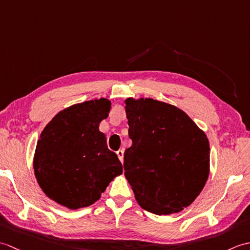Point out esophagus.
<instances>
[{"label": "esophagus", "instance_id": "esophagus-1", "mask_svg": "<svg viewBox=\"0 0 250 250\" xmlns=\"http://www.w3.org/2000/svg\"><path fill=\"white\" fill-rule=\"evenodd\" d=\"M117 156H118V158H119V160L122 162L124 161V150H121V149H119L118 151H117Z\"/></svg>", "mask_w": 250, "mask_h": 250}]
</instances>
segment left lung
Here are the masks:
<instances>
[{"label": "left lung", "mask_w": 250, "mask_h": 250, "mask_svg": "<svg viewBox=\"0 0 250 250\" xmlns=\"http://www.w3.org/2000/svg\"><path fill=\"white\" fill-rule=\"evenodd\" d=\"M125 103L132 140L125 151V176L137 203L156 215L182 211L208 179V139L172 104L151 98Z\"/></svg>", "instance_id": "8db88e82"}]
</instances>
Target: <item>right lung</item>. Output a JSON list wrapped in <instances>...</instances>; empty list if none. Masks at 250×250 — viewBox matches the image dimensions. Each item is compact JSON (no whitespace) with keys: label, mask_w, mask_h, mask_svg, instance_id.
Segmentation results:
<instances>
[{"label":"right lung","mask_w":250,"mask_h":250,"mask_svg":"<svg viewBox=\"0 0 250 250\" xmlns=\"http://www.w3.org/2000/svg\"><path fill=\"white\" fill-rule=\"evenodd\" d=\"M110 108L105 98L71 105L48 122L37 141V184L50 200L68 209L92 205L122 174L121 162L99 130Z\"/></svg>","instance_id":"right-lung-1"}]
</instances>
